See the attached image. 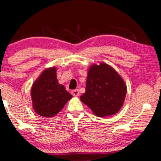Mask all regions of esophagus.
Masks as SVG:
<instances>
[{
  "label": "esophagus",
  "mask_w": 161,
  "mask_h": 161,
  "mask_svg": "<svg viewBox=\"0 0 161 161\" xmlns=\"http://www.w3.org/2000/svg\"><path fill=\"white\" fill-rule=\"evenodd\" d=\"M71 93L73 96H79V90L78 89H75V90H73L71 91Z\"/></svg>",
  "instance_id": "esophagus-1"
}]
</instances>
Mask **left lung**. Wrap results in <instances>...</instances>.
Here are the masks:
<instances>
[{
	"mask_svg": "<svg viewBox=\"0 0 161 161\" xmlns=\"http://www.w3.org/2000/svg\"><path fill=\"white\" fill-rule=\"evenodd\" d=\"M126 92L125 82L119 74L110 65L101 63L89 68L86 93L80 100L97 116H110L119 111Z\"/></svg>",
	"mask_w": 161,
	"mask_h": 161,
	"instance_id": "left-lung-1",
	"label": "left lung"
}]
</instances>
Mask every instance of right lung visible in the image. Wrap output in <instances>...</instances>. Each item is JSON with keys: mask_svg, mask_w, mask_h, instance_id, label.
<instances>
[{"mask_svg": "<svg viewBox=\"0 0 161 161\" xmlns=\"http://www.w3.org/2000/svg\"><path fill=\"white\" fill-rule=\"evenodd\" d=\"M56 69L45 70L31 88L33 108L43 117L55 116L73 97L58 82Z\"/></svg>", "mask_w": 161, "mask_h": 161, "instance_id": "obj_1", "label": "right lung"}]
</instances>
